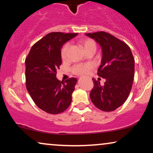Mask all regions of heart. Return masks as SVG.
Listing matches in <instances>:
<instances>
[{
    "label": "heart",
    "mask_w": 153,
    "mask_h": 153,
    "mask_svg": "<svg viewBox=\"0 0 153 153\" xmlns=\"http://www.w3.org/2000/svg\"><path fill=\"white\" fill-rule=\"evenodd\" d=\"M80 43L84 50L87 51L92 48H95L96 49V43L94 40L90 39H82L80 41ZM70 48V43H67L63 45V47L61 49V57L63 59H65L68 55V52ZM94 68V64L92 63H88L85 64H77L73 66L72 71L75 74L77 75H86L89 73L90 70Z\"/></svg>",
    "instance_id": "obj_1"
}]
</instances>
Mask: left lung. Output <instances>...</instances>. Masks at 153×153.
<instances>
[{"label": "left lung", "instance_id": "obj_1", "mask_svg": "<svg viewBox=\"0 0 153 153\" xmlns=\"http://www.w3.org/2000/svg\"><path fill=\"white\" fill-rule=\"evenodd\" d=\"M95 40L102 50L98 75L105 79L104 85L92 79L94 88L90 92L92 102L102 111L110 112L125 102L132 85L134 59L127 44L105 32L85 34Z\"/></svg>", "mask_w": 153, "mask_h": 153}]
</instances>
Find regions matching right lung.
<instances>
[{
  "instance_id": "obj_1",
  "label": "right lung",
  "mask_w": 153,
  "mask_h": 153,
  "mask_svg": "<svg viewBox=\"0 0 153 153\" xmlns=\"http://www.w3.org/2000/svg\"><path fill=\"white\" fill-rule=\"evenodd\" d=\"M77 34L50 33L32 46L25 59L27 91L40 109L49 114L63 112L72 102L77 79L59 81L56 70L62 63V46Z\"/></svg>"
}]
</instances>
